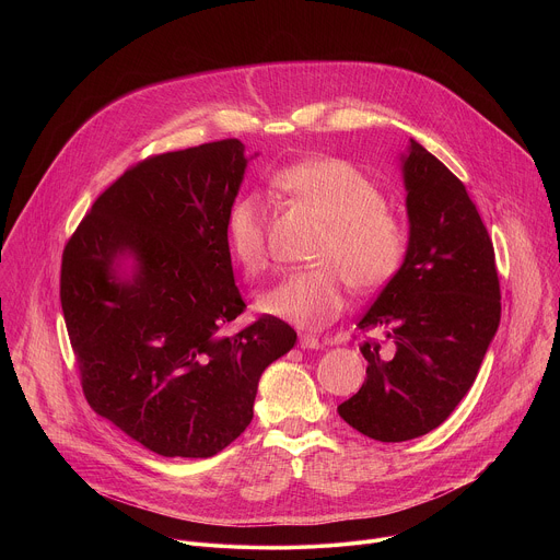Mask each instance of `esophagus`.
Wrapping results in <instances>:
<instances>
[{
  "instance_id": "esophagus-1",
  "label": "esophagus",
  "mask_w": 560,
  "mask_h": 560,
  "mask_svg": "<svg viewBox=\"0 0 560 560\" xmlns=\"http://www.w3.org/2000/svg\"><path fill=\"white\" fill-rule=\"evenodd\" d=\"M299 346H301L303 350H318V348H322V341H318V339L312 337V335H301V337H299Z\"/></svg>"
}]
</instances>
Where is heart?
I'll return each instance as SVG.
<instances>
[{
  "label": "heart",
  "instance_id": "heart-1",
  "mask_svg": "<svg viewBox=\"0 0 560 560\" xmlns=\"http://www.w3.org/2000/svg\"><path fill=\"white\" fill-rule=\"evenodd\" d=\"M275 184L322 217L328 234L316 253L322 266L288 272L259 296V307L299 328H322L343 310L348 281L374 290L392 279L406 253V232L383 208L378 186L341 159H307L281 171ZM225 242L246 275L268 268L266 208L257 195L230 206Z\"/></svg>",
  "mask_w": 560,
  "mask_h": 560
}]
</instances>
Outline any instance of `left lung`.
<instances>
[{"mask_svg":"<svg viewBox=\"0 0 560 560\" xmlns=\"http://www.w3.org/2000/svg\"><path fill=\"white\" fill-rule=\"evenodd\" d=\"M408 248L361 330L385 328L394 354L365 341L361 389L339 406L361 434L401 443L439 428L471 387L501 324L492 238L465 186L410 139L401 154Z\"/></svg>","mask_w":560,"mask_h":560,"instance_id":"left-lung-1","label":"left lung"}]
</instances>
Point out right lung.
<instances>
[{
    "label": "right lung",
    "instance_id": "1",
    "mask_svg": "<svg viewBox=\"0 0 560 560\" xmlns=\"http://www.w3.org/2000/svg\"><path fill=\"white\" fill-rule=\"evenodd\" d=\"M257 156V154H255ZM246 145L145 159L97 197L61 259V310L91 408L162 456L208 458L253 421L264 370L296 332L277 316L236 335L225 214Z\"/></svg>",
    "mask_w": 560,
    "mask_h": 560
}]
</instances>
